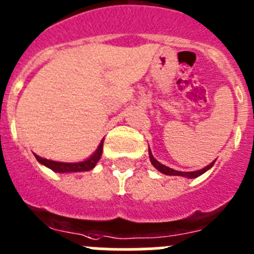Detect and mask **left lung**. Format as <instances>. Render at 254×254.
<instances>
[{
	"instance_id": "left-lung-1",
	"label": "left lung",
	"mask_w": 254,
	"mask_h": 254,
	"mask_svg": "<svg viewBox=\"0 0 254 254\" xmlns=\"http://www.w3.org/2000/svg\"><path fill=\"white\" fill-rule=\"evenodd\" d=\"M148 152H149V159H150V163L153 164V167H154V168H157V170H158L161 173H163V175H167V176H181V177H186V178H196V177H198V176L202 175V173L206 172V171H209L210 168L214 166V163H215V161H214V162H211L210 164H207L206 167H204V168H201V170L191 171V172H184V171L172 170V168H170V167H167V166H164V164L159 163V162L157 161L154 157H153L152 152H150V148Z\"/></svg>"
}]
</instances>
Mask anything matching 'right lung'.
Returning <instances> with one entry per match:
<instances>
[{
    "mask_svg": "<svg viewBox=\"0 0 254 254\" xmlns=\"http://www.w3.org/2000/svg\"><path fill=\"white\" fill-rule=\"evenodd\" d=\"M102 148H104V139L100 141L97 149L93 152V154H91L87 159L81 162H58V161H52V159L43 158V157H39L38 154L35 155L36 161L39 163H42L43 166L48 167L54 172L58 173H74V172H86V171H91L95 168V166L97 164V162L100 161L102 155Z\"/></svg>",
    "mask_w": 254,
    "mask_h": 254,
    "instance_id": "obj_1",
    "label": "right lung"
}]
</instances>
